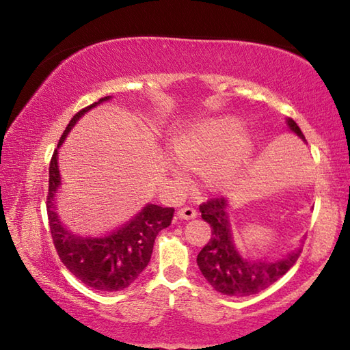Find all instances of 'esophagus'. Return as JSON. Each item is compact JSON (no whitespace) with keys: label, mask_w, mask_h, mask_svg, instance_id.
<instances>
[{"label":"esophagus","mask_w":350,"mask_h":350,"mask_svg":"<svg viewBox=\"0 0 350 350\" xmlns=\"http://www.w3.org/2000/svg\"><path fill=\"white\" fill-rule=\"evenodd\" d=\"M177 217L180 219H192L197 217V211L191 206H185V207H180L179 212H177Z\"/></svg>","instance_id":"obj_1"}]
</instances>
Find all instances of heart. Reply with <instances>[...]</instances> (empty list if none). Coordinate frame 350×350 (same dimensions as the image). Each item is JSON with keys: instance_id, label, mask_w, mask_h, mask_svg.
Wrapping results in <instances>:
<instances>
[{"instance_id": "1", "label": "heart", "mask_w": 350, "mask_h": 350, "mask_svg": "<svg viewBox=\"0 0 350 350\" xmlns=\"http://www.w3.org/2000/svg\"><path fill=\"white\" fill-rule=\"evenodd\" d=\"M248 139L234 118H212L183 129L171 141V152L179 165L204 171V182L212 189L230 187L239 174ZM177 180H183L179 168H173Z\"/></svg>"}]
</instances>
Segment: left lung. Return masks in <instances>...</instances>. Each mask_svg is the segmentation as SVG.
I'll list each match as a JSON object with an SVG mask.
<instances>
[{
	"label": "left lung",
	"instance_id": "obj_1",
	"mask_svg": "<svg viewBox=\"0 0 350 350\" xmlns=\"http://www.w3.org/2000/svg\"><path fill=\"white\" fill-rule=\"evenodd\" d=\"M287 124L306 141L299 126L292 118H288ZM227 207V198L222 196L200 204L202 218L211 224L212 237L197 256V265L206 281L217 292L236 298L256 295L281 278L299 258L301 250L275 262L242 258L233 245Z\"/></svg>",
	"mask_w": 350,
	"mask_h": 350
}]
</instances>
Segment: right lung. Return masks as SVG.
<instances>
[{"label":"right lung","instance_id":"obj_1","mask_svg":"<svg viewBox=\"0 0 350 350\" xmlns=\"http://www.w3.org/2000/svg\"><path fill=\"white\" fill-rule=\"evenodd\" d=\"M108 99L109 96L81 109L64 129L49 163L46 211L52 242L63 265L88 287L102 292H118L129 287L150 262L156 236L171 224L174 209L147 204L128 224L105 237H93V239L78 237L62 226L54 211V197L60 187V171L57 162L58 148L81 116Z\"/></svg>","mask_w":350,"mask_h":350}]
</instances>
